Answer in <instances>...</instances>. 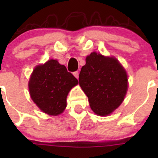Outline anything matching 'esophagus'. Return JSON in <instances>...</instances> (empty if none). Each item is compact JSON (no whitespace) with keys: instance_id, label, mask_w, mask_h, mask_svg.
Wrapping results in <instances>:
<instances>
[{"instance_id":"34e87169","label":"esophagus","mask_w":158,"mask_h":158,"mask_svg":"<svg viewBox=\"0 0 158 158\" xmlns=\"http://www.w3.org/2000/svg\"><path fill=\"white\" fill-rule=\"evenodd\" d=\"M73 75H74V77L77 79H78V77H79V73H78V71H76V72L73 73Z\"/></svg>"}]
</instances>
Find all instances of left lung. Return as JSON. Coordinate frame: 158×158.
Here are the masks:
<instances>
[{
    "label": "left lung",
    "instance_id": "left-lung-1",
    "mask_svg": "<svg viewBox=\"0 0 158 158\" xmlns=\"http://www.w3.org/2000/svg\"><path fill=\"white\" fill-rule=\"evenodd\" d=\"M85 60L79 74V85L95 114L110 115L122 104L127 94L126 70L115 58L96 52L91 53Z\"/></svg>",
    "mask_w": 158,
    "mask_h": 158
}]
</instances>
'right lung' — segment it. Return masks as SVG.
Masks as SVG:
<instances>
[{"label": "right lung", "mask_w": 158, "mask_h": 158, "mask_svg": "<svg viewBox=\"0 0 158 158\" xmlns=\"http://www.w3.org/2000/svg\"><path fill=\"white\" fill-rule=\"evenodd\" d=\"M77 84V79L65 65L51 59L34 69L28 82L29 93L42 111L58 115L65 109L68 93Z\"/></svg>", "instance_id": "obj_1"}]
</instances>
